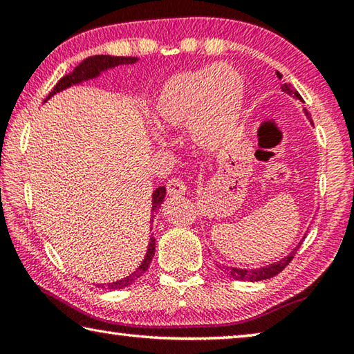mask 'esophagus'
Wrapping results in <instances>:
<instances>
[{
	"instance_id": "1",
	"label": "esophagus",
	"mask_w": 354,
	"mask_h": 354,
	"mask_svg": "<svg viewBox=\"0 0 354 354\" xmlns=\"http://www.w3.org/2000/svg\"><path fill=\"white\" fill-rule=\"evenodd\" d=\"M185 190H187V185L179 178H171L169 183H167V194L171 196L176 195H184Z\"/></svg>"
}]
</instances>
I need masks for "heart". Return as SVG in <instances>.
<instances>
[{
  "instance_id": "b5f03b06",
  "label": "heart",
  "mask_w": 354,
  "mask_h": 354,
  "mask_svg": "<svg viewBox=\"0 0 354 354\" xmlns=\"http://www.w3.org/2000/svg\"><path fill=\"white\" fill-rule=\"evenodd\" d=\"M245 98V81L227 64L173 75L153 104V122L159 131L190 128L201 148H217L234 134Z\"/></svg>"
}]
</instances>
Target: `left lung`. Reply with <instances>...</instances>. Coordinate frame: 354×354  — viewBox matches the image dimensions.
<instances>
[{"label": "left lung", "mask_w": 354, "mask_h": 354, "mask_svg": "<svg viewBox=\"0 0 354 354\" xmlns=\"http://www.w3.org/2000/svg\"><path fill=\"white\" fill-rule=\"evenodd\" d=\"M277 76H278L279 81L283 80V75H281L279 71H277ZM284 81H286V80H284ZM281 88H283V91H284L286 93L293 95V97H297L298 100H303L301 95H299V93L295 91V88H293V87L290 86V84L284 82L283 86H281ZM304 112H306V115L309 117V112H308L306 109H304ZM309 118H310V117H309ZM310 123H313V118H310ZM299 245H301V243H299ZM299 245H298V247H299ZM295 253H297V250H293L289 256L284 257V259H281L279 262L270 263V266L262 267V268H256V270H242V268H230V267H226L223 272L230 274L231 278L239 279V281H262V279H268V278L277 277L278 273L283 272L284 268L292 262V259H293V256H295Z\"/></svg>", "instance_id": "1"}]
</instances>
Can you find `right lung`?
<instances>
[{
	"mask_svg": "<svg viewBox=\"0 0 354 354\" xmlns=\"http://www.w3.org/2000/svg\"><path fill=\"white\" fill-rule=\"evenodd\" d=\"M137 61V57H117V56H104V55H100V56H91L87 59H84V61L77 65V67H75L73 71H70L68 75H65L64 77H61L59 80V82L55 86V88L50 92V95L45 98V101L53 97V95L64 91V88L70 87L71 84H77L81 81H86V80H92V77L98 76L101 71L103 70H107V68H112V67H117V65H122V64H134ZM165 196V187H158L154 190L153 194V207H151V212L153 211H158V209L160 207V205H162V200ZM153 217V214H151ZM156 239L151 236V241H149V245H148V251H147V256L145 259H143L142 266L137 268V270L129 274V277H127L124 279H120V281H115V283H109V284H98V287H106V289H112V290H118V289H123V287H127L129 284H133L134 281L137 278H140L143 273H145L148 270L149 263H151V259L154 256V248H156V243H154Z\"/></svg>",
	"mask_w": 354,
	"mask_h": 354,
	"instance_id": "1",
	"label": "right lung"
}]
</instances>
